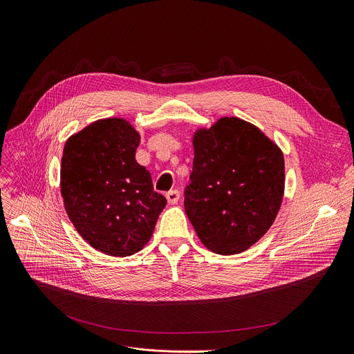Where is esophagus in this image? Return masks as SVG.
<instances>
[{"mask_svg": "<svg viewBox=\"0 0 354 354\" xmlns=\"http://www.w3.org/2000/svg\"><path fill=\"white\" fill-rule=\"evenodd\" d=\"M179 198H180V192H179V190H169L168 194H167V199H168V203H171V205H175V203H178Z\"/></svg>", "mask_w": 354, "mask_h": 354, "instance_id": "1", "label": "esophagus"}]
</instances>
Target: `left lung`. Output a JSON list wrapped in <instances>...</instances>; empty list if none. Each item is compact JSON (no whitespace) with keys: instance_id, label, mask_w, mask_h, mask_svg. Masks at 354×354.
I'll use <instances>...</instances> for the list:
<instances>
[{"instance_id":"1","label":"left lung","mask_w":354,"mask_h":354,"mask_svg":"<svg viewBox=\"0 0 354 354\" xmlns=\"http://www.w3.org/2000/svg\"><path fill=\"white\" fill-rule=\"evenodd\" d=\"M194 169L185 212L216 254L245 251L272 226L285 189L281 148L259 127L221 117L194 134Z\"/></svg>"}]
</instances>
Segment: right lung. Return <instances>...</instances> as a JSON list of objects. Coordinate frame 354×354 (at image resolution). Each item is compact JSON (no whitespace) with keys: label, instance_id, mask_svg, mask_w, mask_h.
Instances as JSON below:
<instances>
[{"label":"right lung","instance_id":"obj_1","mask_svg":"<svg viewBox=\"0 0 354 354\" xmlns=\"http://www.w3.org/2000/svg\"><path fill=\"white\" fill-rule=\"evenodd\" d=\"M140 133L124 118H103L68 138L60 194L77 233L113 257L138 252L149 241L167 199L136 159Z\"/></svg>","mask_w":354,"mask_h":354}]
</instances>
